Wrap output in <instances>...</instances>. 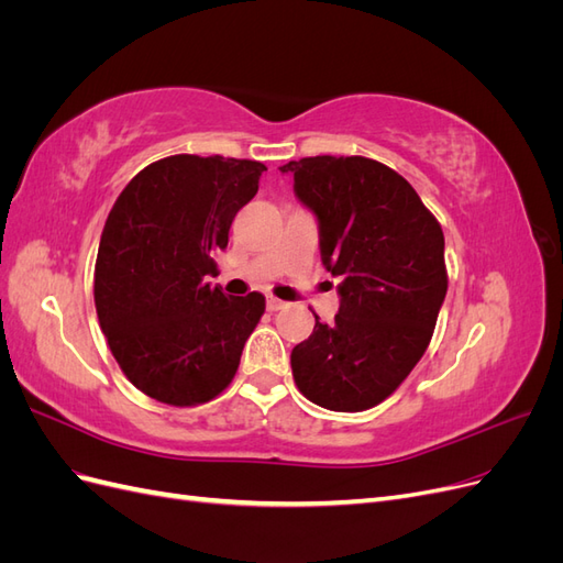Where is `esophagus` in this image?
Returning a JSON list of instances; mask_svg holds the SVG:
<instances>
[{
	"instance_id": "1",
	"label": "esophagus",
	"mask_w": 563,
	"mask_h": 563,
	"mask_svg": "<svg viewBox=\"0 0 563 563\" xmlns=\"http://www.w3.org/2000/svg\"><path fill=\"white\" fill-rule=\"evenodd\" d=\"M288 302H284V300H279V298H275V296H267V310L269 312H277V310H284Z\"/></svg>"
}]
</instances>
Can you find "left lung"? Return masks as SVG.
Returning <instances> with one entry per match:
<instances>
[{
  "instance_id": "8db88e82",
  "label": "left lung",
  "mask_w": 563,
  "mask_h": 563,
  "mask_svg": "<svg viewBox=\"0 0 563 563\" xmlns=\"http://www.w3.org/2000/svg\"><path fill=\"white\" fill-rule=\"evenodd\" d=\"M319 223L321 263L338 284L333 323L291 352L298 389L356 413L395 391L428 350L449 275L444 232L418 192L366 157H305L279 166Z\"/></svg>"
}]
</instances>
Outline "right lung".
I'll list each match as a JSON object with an SVG mask.
<instances>
[{
  "mask_svg": "<svg viewBox=\"0 0 563 563\" xmlns=\"http://www.w3.org/2000/svg\"><path fill=\"white\" fill-rule=\"evenodd\" d=\"M263 172L253 159L174 155L145 166L117 197L100 234L93 300L119 368L143 395L207 404L240 368L265 296H225L207 277Z\"/></svg>",
  "mask_w": 563,
  "mask_h": 563,
  "instance_id": "1",
  "label": "right lung"
}]
</instances>
